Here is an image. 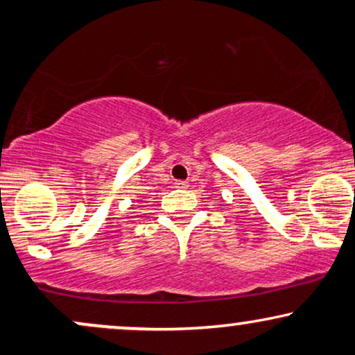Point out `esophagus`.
Listing matches in <instances>:
<instances>
[{"label": "esophagus", "instance_id": "obj_1", "mask_svg": "<svg viewBox=\"0 0 355 355\" xmlns=\"http://www.w3.org/2000/svg\"><path fill=\"white\" fill-rule=\"evenodd\" d=\"M187 187H189V182H185V180L175 182V189H187Z\"/></svg>", "mask_w": 355, "mask_h": 355}]
</instances>
